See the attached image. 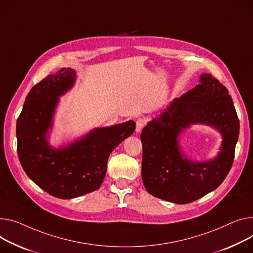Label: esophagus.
I'll return each mask as SVG.
<instances>
[{
  "mask_svg": "<svg viewBox=\"0 0 253 253\" xmlns=\"http://www.w3.org/2000/svg\"><path fill=\"white\" fill-rule=\"evenodd\" d=\"M145 124H146L145 119H143V118H139V119H137V121H136V129H135V131L137 133H140L141 130L143 129V127L145 126Z\"/></svg>",
  "mask_w": 253,
  "mask_h": 253,
  "instance_id": "obj_1",
  "label": "esophagus"
}]
</instances>
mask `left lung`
<instances>
[{"mask_svg": "<svg viewBox=\"0 0 253 253\" xmlns=\"http://www.w3.org/2000/svg\"><path fill=\"white\" fill-rule=\"evenodd\" d=\"M194 124L221 133L217 157L193 161L184 156L179 134ZM239 137V120L228 89L209 73L199 84L164 109L142 129L141 176L145 189L156 197L184 205L217 188L228 175Z\"/></svg>", "mask_w": 253, "mask_h": 253, "instance_id": "8db88e82", "label": "left lung"}]
</instances>
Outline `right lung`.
I'll use <instances>...</instances> for the list:
<instances>
[{
  "label": "right lung",
  "mask_w": 253,
  "mask_h": 253,
  "mask_svg": "<svg viewBox=\"0 0 253 253\" xmlns=\"http://www.w3.org/2000/svg\"><path fill=\"white\" fill-rule=\"evenodd\" d=\"M74 69L63 68L33 86L17 120V153L26 175L48 194L71 199L92 192L102 184L112 151L135 130L127 121L94 128L61 147L48 142L60 96L76 82Z\"/></svg>",
  "instance_id": "add662e5"
}]
</instances>
